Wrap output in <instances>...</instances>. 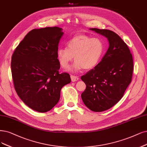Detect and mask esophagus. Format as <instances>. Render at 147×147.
<instances>
[{
    "label": "esophagus",
    "mask_w": 147,
    "mask_h": 147,
    "mask_svg": "<svg viewBox=\"0 0 147 147\" xmlns=\"http://www.w3.org/2000/svg\"><path fill=\"white\" fill-rule=\"evenodd\" d=\"M71 79L72 82H76V81H78L79 78L78 76H76L71 75Z\"/></svg>",
    "instance_id": "esophagus-1"
}]
</instances>
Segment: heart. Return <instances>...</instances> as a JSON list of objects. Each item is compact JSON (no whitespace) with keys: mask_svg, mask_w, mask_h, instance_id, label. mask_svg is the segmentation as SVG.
<instances>
[{"mask_svg":"<svg viewBox=\"0 0 147 147\" xmlns=\"http://www.w3.org/2000/svg\"><path fill=\"white\" fill-rule=\"evenodd\" d=\"M67 48H59L56 55L58 62L63 68H67L74 56L75 62L68 69L71 72L82 69H90L99 63L104 54L105 46L98 37L85 34H77L68 41Z\"/></svg>","mask_w":147,"mask_h":147,"instance_id":"1","label":"heart"}]
</instances>
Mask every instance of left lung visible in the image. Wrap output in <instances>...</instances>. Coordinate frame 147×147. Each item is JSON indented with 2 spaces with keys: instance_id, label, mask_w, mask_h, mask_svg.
<instances>
[{
  "instance_id": "obj_1",
  "label": "left lung",
  "mask_w": 147,
  "mask_h": 147,
  "mask_svg": "<svg viewBox=\"0 0 147 147\" xmlns=\"http://www.w3.org/2000/svg\"><path fill=\"white\" fill-rule=\"evenodd\" d=\"M90 30L106 37L109 47L101 61L81 77L86 84L81 97L90 110L101 112L110 109L123 97L131 82L133 60L127 45L115 32Z\"/></svg>"
}]
</instances>
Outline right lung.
Listing matches in <instances>:
<instances>
[{"label":"right lung","mask_w":147,"mask_h":147,"mask_svg":"<svg viewBox=\"0 0 147 147\" xmlns=\"http://www.w3.org/2000/svg\"><path fill=\"white\" fill-rule=\"evenodd\" d=\"M63 32L57 26L34 29L16 47L11 68L15 90L34 111L51 110L60 99L63 86L71 82L68 73H60L56 52Z\"/></svg>","instance_id":"obj_1"}]
</instances>
